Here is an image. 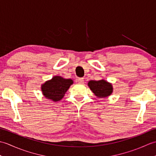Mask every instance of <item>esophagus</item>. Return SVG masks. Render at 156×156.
Here are the masks:
<instances>
[{
    "label": "esophagus",
    "mask_w": 156,
    "mask_h": 156,
    "mask_svg": "<svg viewBox=\"0 0 156 156\" xmlns=\"http://www.w3.org/2000/svg\"><path fill=\"white\" fill-rule=\"evenodd\" d=\"M84 80L83 78H78L77 79V82H79V83H80V84H83L84 83Z\"/></svg>",
    "instance_id": "1"
}]
</instances>
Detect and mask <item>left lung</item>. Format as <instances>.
Here are the masks:
<instances>
[{
    "label": "left lung",
    "instance_id": "obj_1",
    "mask_svg": "<svg viewBox=\"0 0 156 156\" xmlns=\"http://www.w3.org/2000/svg\"><path fill=\"white\" fill-rule=\"evenodd\" d=\"M88 86L96 97L105 98L109 97L113 92V87L110 82L102 79L100 80H90Z\"/></svg>",
    "mask_w": 156,
    "mask_h": 156
}]
</instances>
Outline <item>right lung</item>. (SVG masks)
<instances>
[{"mask_svg":"<svg viewBox=\"0 0 156 156\" xmlns=\"http://www.w3.org/2000/svg\"><path fill=\"white\" fill-rule=\"evenodd\" d=\"M74 83L72 79H66L60 76H55L51 80L42 84L41 89L44 97L54 102L61 101L69 87Z\"/></svg>","mask_w":156,"mask_h":156,"instance_id":"1","label":"right lung"}]
</instances>
